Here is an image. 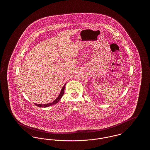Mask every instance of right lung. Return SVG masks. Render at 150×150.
Instances as JSON below:
<instances>
[{
    "label": "right lung",
    "mask_w": 150,
    "mask_h": 150,
    "mask_svg": "<svg viewBox=\"0 0 150 150\" xmlns=\"http://www.w3.org/2000/svg\"><path fill=\"white\" fill-rule=\"evenodd\" d=\"M65 86H66V84H65L64 86L62 87V89H61V92L59 93V96L57 97V98H56V100H54L52 102L49 103H47V104H37V103H34V104H35V105H36L37 106H38V107H49V106H52V105H53L56 104L57 103H58V102L59 100H61V98H62V96L64 95Z\"/></svg>",
    "instance_id": "right-lung-1"
}]
</instances>
